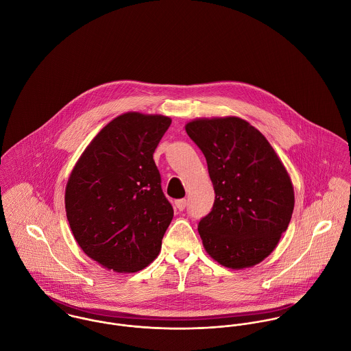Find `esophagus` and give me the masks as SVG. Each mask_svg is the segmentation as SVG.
Wrapping results in <instances>:
<instances>
[{
	"mask_svg": "<svg viewBox=\"0 0 351 351\" xmlns=\"http://www.w3.org/2000/svg\"><path fill=\"white\" fill-rule=\"evenodd\" d=\"M174 205H176V208H177L178 210H184V209L186 208V200H185V199H180V200H176Z\"/></svg>",
	"mask_w": 351,
	"mask_h": 351,
	"instance_id": "obj_1",
	"label": "esophagus"
}]
</instances>
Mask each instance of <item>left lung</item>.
<instances>
[{
  "label": "left lung",
  "instance_id": "left-lung-1",
  "mask_svg": "<svg viewBox=\"0 0 351 351\" xmlns=\"http://www.w3.org/2000/svg\"><path fill=\"white\" fill-rule=\"evenodd\" d=\"M185 130L206 159L216 195L212 210L199 223L204 249L230 269L262 262L293 213L295 192L284 163L241 117L196 119Z\"/></svg>",
  "mask_w": 351,
  "mask_h": 351
}]
</instances>
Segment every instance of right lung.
<instances>
[{
    "label": "right lung",
    "instance_id": "obj_1",
    "mask_svg": "<svg viewBox=\"0 0 351 351\" xmlns=\"http://www.w3.org/2000/svg\"><path fill=\"white\" fill-rule=\"evenodd\" d=\"M170 124L162 114L127 112L114 117L69 177L64 206L73 235L108 270L139 271L160 251L174 212L152 154Z\"/></svg>",
    "mask_w": 351,
    "mask_h": 351
}]
</instances>
